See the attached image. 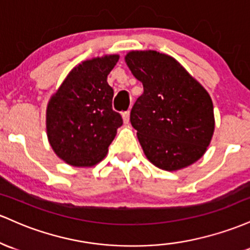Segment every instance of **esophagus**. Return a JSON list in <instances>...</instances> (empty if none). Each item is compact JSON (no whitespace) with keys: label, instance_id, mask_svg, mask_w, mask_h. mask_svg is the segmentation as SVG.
<instances>
[{"label":"esophagus","instance_id":"34e87169","mask_svg":"<svg viewBox=\"0 0 250 250\" xmlns=\"http://www.w3.org/2000/svg\"><path fill=\"white\" fill-rule=\"evenodd\" d=\"M123 119H124L125 124H128V122H130V111H126L123 113Z\"/></svg>","mask_w":250,"mask_h":250}]
</instances>
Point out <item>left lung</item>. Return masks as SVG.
Here are the masks:
<instances>
[{
    "label": "left lung",
    "mask_w": 250,
    "mask_h": 250,
    "mask_svg": "<svg viewBox=\"0 0 250 250\" xmlns=\"http://www.w3.org/2000/svg\"><path fill=\"white\" fill-rule=\"evenodd\" d=\"M125 60L144 87L130 120L148 161L167 171L198 161L215 127L208 92L169 55L137 50Z\"/></svg>",
    "instance_id": "obj_1"
}]
</instances>
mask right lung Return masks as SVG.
Segmentation results:
<instances>
[{"label":"right lung","instance_id":"right-lung-1","mask_svg":"<svg viewBox=\"0 0 250 250\" xmlns=\"http://www.w3.org/2000/svg\"><path fill=\"white\" fill-rule=\"evenodd\" d=\"M118 55L97 58L75 67L53 95L47 108V136L62 161L74 167H92L107 153L123 125L112 108L113 88L107 75Z\"/></svg>","mask_w":250,"mask_h":250}]
</instances>
